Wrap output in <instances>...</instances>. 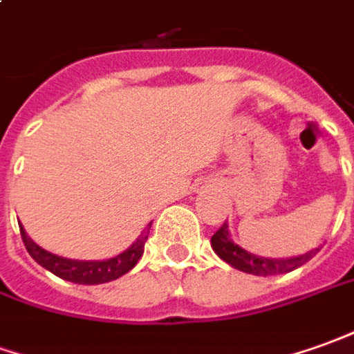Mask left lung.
I'll return each instance as SVG.
<instances>
[{
  "mask_svg": "<svg viewBox=\"0 0 354 354\" xmlns=\"http://www.w3.org/2000/svg\"><path fill=\"white\" fill-rule=\"evenodd\" d=\"M212 248L216 250V254L225 260L227 264L233 268H237L241 272H247V274L254 275H279V274H289L297 268H301L306 264L310 258L316 256V252L320 248H314L310 252H306L303 256H297V258H287V260H275V258H262V256H256L247 252L245 248H241L235 245V241L231 239L227 229V221L221 225V227L212 235Z\"/></svg>",
  "mask_w": 354,
  "mask_h": 354,
  "instance_id": "left-lung-1",
  "label": "left lung"
}]
</instances>
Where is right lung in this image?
<instances>
[{
    "label": "right lung",
    "instance_id": "right-lung-1",
    "mask_svg": "<svg viewBox=\"0 0 354 354\" xmlns=\"http://www.w3.org/2000/svg\"><path fill=\"white\" fill-rule=\"evenodd\" d=\"M21 229V237L28 254L32 256L38 264L46 268L48 272L53 275H57L65 281L79 285H98V283H107V281H113L117 277H121L127 274L129 270H133L136 262L140 260V256L145 252V243L148 239L150 229L146 227L140 237L136 239L131 247L127 248L125 252L117 254L115 258H109V260H102V262H80V260H69V258H61L44 250L42 247H38L32 239L26 235L23 225H19Z\"/></svg>",
    "mask_w": 354,
    "mask_h": 354
}]
</instances>
